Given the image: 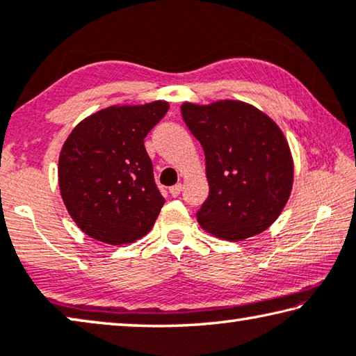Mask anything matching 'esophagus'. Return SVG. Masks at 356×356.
<instances>
[{"label": "esophagus", "mask_w": 356, "mask_h": 356, "mask_svg": "<svg viewBox=\"0 0 356 356\" xmlns=\"http://www.w3.org/2000/svg\"><path fill=\"white\" fill-rule=\"evenodd\" d=\"M182 184H176V185H172L171 188H169V193H171L172 196H179L180 195V192H182Z\"/></svg>", "instance_id": "obj_1"}]
</instances>
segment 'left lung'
Masks as SVG:
<instances>
[{
    "label": "left lung",
    "mask_w": 356,
    "mask_h": 356,
    "mask_svg": "<svg viewBox=\"0 0 356 356\" xmlns=\"http://www.w3.org/2000/svg\"><path fill=\"white\" fill-rule=\"evenodd\" d=\"M182 118L206 156L209 196L196 219L222 240L267 230L288 203L294 163L278 124L252 105L219 100L182 104Z\"/></svg>",
    "instance_id": "8db88e82"
}]
</instances>
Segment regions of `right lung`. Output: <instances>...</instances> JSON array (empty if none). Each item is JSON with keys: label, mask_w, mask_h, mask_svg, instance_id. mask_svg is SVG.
<instances>
[{"label": "right lung", "mask_w": 356, "mask_h": 356, "mask_svg": "<svg viewBox=\"0 0 356 356\" xmlns=\"http://www.w3.org/2000/svg\"><path fill=\"white\" fill-rule=\"evenodd\" d=\"M169 104L113 105L83 120L59 156L68 214L88 236L127 245L152 230L164 204L144 139Z\"/></svg>", "instance_id": "right-lung-1"}]
</instances>
